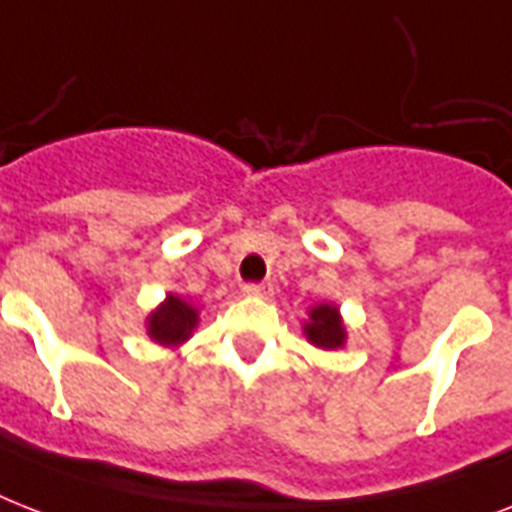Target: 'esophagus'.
<instances>
[{"label":"esophagus","mask_w":512,"mask_h":512,"mask_svg":"<svg viewBox=\"0 0 512 512\" xmlns=\"http://www.w3.org/2000/svg\"><path fill=\"white\" fill-rule=\"evenodd\" d=\"M244 295L263 297V300H268V297L273 295L271 281H263V284H247V287H244Z\"/></svg>","instance_id":"1"}]
</instances>
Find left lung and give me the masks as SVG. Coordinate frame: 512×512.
I'll use <instances>...</instances> for the list:
<instances>
[{"instance_id":"1","label":"left lung","mask_w":512,"mask_h":512,"mask_svg":"<svg viewBox=\"0 0 512 512\" xmlns=\"http://www.w3.org/2000/svg\"><path fill=\"white\" fill-rule=\"evenodd\" d=\"M303 335L313 348L337 350L345 348L348 342V327L342 321L340 305L319 303L308 311V319L303 321Z\"/></svg>"}]
</instances>
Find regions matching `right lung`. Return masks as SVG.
Instances as JSON below:
<instances>
[{
	"mask_svg": "<svg viewBox=\"0 0 512 512\" xmlns=\"http://www.w3.org/2000/svg\"><path fill=\"white\" fill-rule=\"evenodd\" d=\"M199 327V308H193L180 295H167L154 311L146 316L148 340L162 348H180L193 337V329Z\"/></svg>",
	"mask_w": 512,
	"mask_h": 512,
	"instance_id": "obj_1",
	"label": "right lung"
}]
</instances>
